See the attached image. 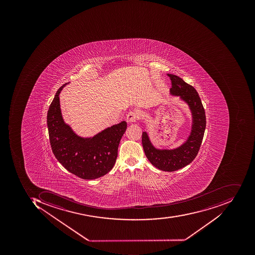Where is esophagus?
I'll use <instances>...</instances> for the list:
<instances>
[{
	"label": "esophagus",
	"mask_w": 255,
	"mask_h": 255,
	"mask_svg": "<svg viewBox=\"0 0 255 255\" xmlns=\"http://www.w3.org/2000/svg\"><path fill=\"white\" fill-rule=\"evenodd\" d=\"M138 119V114L135 111H131L127 114V121L128 123H135Z\"/></svg>",
	"instance_id": "obj_1"
}]
</instances>
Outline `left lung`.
<instances>
[{"instance_id": "left-lung-1", "label": "left lung", "mask_w": 255, "mask_h": 255, "mask_svg": "<svg viewBox=\"0 0 255 255\" xmlns=\"http://www.w3.org/2000/svg\"><path fill=\"white\" fill-rule=\"evenodd\" d=\"M172 87L170 95L179 97L192 115L191 131L182 145L175 148H158L152 144L147 131L141 135V143L148 161L155 168L165 172H174L189 165L196 157L203 139L206 127L205 110L196 90L182 78L167 73Z\"/></svg>"}]
</instances>
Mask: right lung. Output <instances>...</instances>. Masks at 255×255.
Masks as SVG:
<instances>
[{"instance_id":"obj_1","label":"right lung","mask_w":255,"mask_h":255,"mask_svg":"<svg viewBox=\"0 0 255 255\" xmlns=\"http://www.w3.org/2000/svg\"><path fill=\"white\" fill-rule=\"evenodd\" d=\"M53 98L47 113V127L53 153L67 171L83 179H96L108 173L115 165L119 144L127 129L126 121L96 134L82 137L63 120L60 109V92Z\"/></svg>"}]
</instances>
